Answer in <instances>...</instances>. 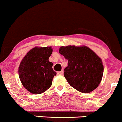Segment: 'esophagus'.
<instances>
[{"mask_svg": "<svg viewBox=\"0 0 122 122\" xmlns=\"http://www.w3.org/2000/svg\"><path fill=\"white\" fill-rule=\"evenodd\" d=\"M63 71H61L57 72V75H63Z\"/></svg>", "mask_w": 122, "mask_h": 122, "instance_id": "obj_1", "label": "esophagus"}]
</instances>
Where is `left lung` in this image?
Returning <instances> with one entry per match:
<instances>
[{
	"mask_svg": "<svg viewBox=\"0 0 122 122\" xmlns=\"http://www.w3.org/2000/svg\"><path fill=\"white\" fill-rule=\"evenodd\" d=\"M59 53L68 60L64 76L71 86L82 93H90L100 84L103 73L102 61L89 48L62 46Z\"/></svg>",
	"mask_w": 122,
	"mask_h": 122,
	"instance_id": "left-lung-1",
	"label": "left lung"
}]
</instances>
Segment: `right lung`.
I'll return each instance as SVG.
<instances>
[{
	"label": "right lung",
	"mask_w": 122,
	"mask_h": 122,
	"mask_svg": "<svg viewBox=\"0 0 122 122\" xmlns=\"http://www.w3.org/2000/svg\"><path fill=\"white\" fill-rule=\"evenodd\" d=\"M52 49L51 47H34L29 51L21 62L19 78L23 86L34 94L43 93L52 84L56 75L49 61Z\"/></svg>",
	"instance_id": "obj_1"
}]
</instances>
